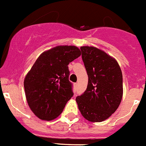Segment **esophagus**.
Returning <instances> with one entry per match:
<instances>
[{"instance_id": "esophagus-1", "label": "esophagus", "mask_w": 146, "mask_h": 146, "mask_svg": "<svg viewBox=\"0 0 146 146\" xmlns=\"http://www.w3.org/2000/svg\"><path fill=\"white\" fill-rule=\"evenodd\" d=\"M77 85H78V84H77V83H74V88H77Z\"/></svg>"}]
</instances>
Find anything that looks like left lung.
Here are the masks:
<instances>
[{
  "label": "left lung",
  "mask_w": 146,
  "mask_h": 146,
  "mask_svg": "<svg viewBox=\"0 0 146 146\" xmlns=\"http://www.w3.org/2000/svg\"><path fill=\"white\" fill-rule=\"evenodd\" d=\"M82 58L88 75L87 89L76 98L85 119L101 122L111 116L121 103L122 73L117 61L104 50L82 46Z\"/></svg>",
  "instance_id": "8db88e82"
}]
</instances>
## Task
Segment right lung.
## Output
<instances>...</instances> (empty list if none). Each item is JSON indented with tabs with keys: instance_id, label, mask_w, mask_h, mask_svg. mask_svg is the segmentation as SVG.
Returning <instances> with one entry per match:
<instances>
[{
	"instance_id": "obj_1",
	"label": "right lung",
	"mask_w": 146,
	"mask_h": 146,
	"mask_svg": "<svg viewBox=\"0 0 146 146\" xmlns=\"http://www.w3.org/2000/svg\"><path fill=\"white\" fill-rule=\"evenodd\" d=\"M81 51L74 45H58L37 58L24 80L27 101L40 119L58 117L74 93L68 65Z\"/></svg>"
}]
</instances>
